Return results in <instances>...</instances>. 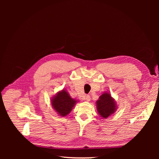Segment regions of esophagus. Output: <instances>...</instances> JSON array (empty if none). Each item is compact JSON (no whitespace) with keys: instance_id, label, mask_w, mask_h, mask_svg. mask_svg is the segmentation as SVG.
I'll return each mask as SVG.
<instances>
[{"instance_id":"obj_1","label":"esophagus","mask_w":159,"mask_h":159,"mask_svg":"<svg viewBox=\"0 0 159 159\" xmlns=\"http://www.w3.org/2000/svg\"><path fill=\"white\" fill-rule=\"evenodd\" d=\"M85 100H86V101L87 102L90 101V100H91L90 96H89V95H86V96L85 97Z\"/></svg>"}]
</instances>
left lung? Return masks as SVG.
I'll use <instances>...</instances> for the list:
<instances>
[{"label": "left lung", "instance_id": "left-lung-1", "mask_svg": "<svg viewBox=\"0 0 159 159\" xmlns=\"http://www.w3.org/2000/svg\"><path fill=\"white\" fill-rule=\"evenodd\" d=\"M97 110L98 114L102 119H107L113 115L117 110V106L115 99L111 97L110 92L105 91L99 97L96 102Z\"/></svg>", "mask_w": 159, "mask_h": 159}]
</instances>
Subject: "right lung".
Returning a JSON list of instances; mask_svg holds the SVG:
<instances>
[{"instance_id": "1", "label": "right lung", "mask_w": 159, "mask_h": 159, "mask_svg": "<svg viewBox=\"0 0 159 159\" xmlns=\"http://www.w3.org/2000/svg\"><path fill=\"white\" fill-rule=\"evenodd\" d=\"M78 102L77 100L72 98L68 91L64 89L58 91L51 99L54 110L61 116L68 115Z\"/></svg>"}]
</instances>
